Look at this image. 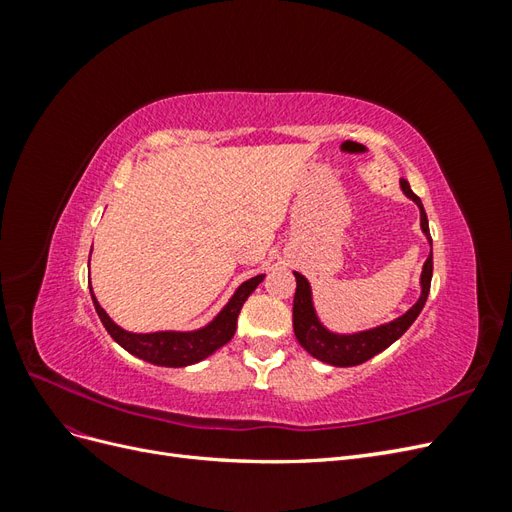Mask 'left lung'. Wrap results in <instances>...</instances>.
Masks as SVG:
<instances>
[{
    "label": "left lung",
    "mask_w": 512,
    "mask_h": 512,
    "mask_svg": "<svg viewBox=\"0 0 512 512\" xmlns=\"http://www.w3.org/2000/svg\"><path fill=\"white\" fill-rule=\"evenodd\" d=\"M401 190L404 194L414 200L418 211H421V230L427 237L431 245V235H429V222H427V213L423 209L421 198H418L412 190L410 183L401 179L399 181ZM294 277H297V292H294V303H292V327L294 335H297L299 344L314 356V359L333 365V367H354L369 361L371 356L380 354L382 350L389 348L393 342L404 335L410 324L418 318V314L423 312L425 301L429 297V286H431V273H433V252H429L423 273H421V297L408 309L406 314H401L399 318L378 324L374 329H365V331H356V333H335L327 329L322 324V320L316 314L314 307V297H312V286H309L307 277L292 271Z\"/></svg>",
    "instance_id": "obj_1"
}]
</instances>
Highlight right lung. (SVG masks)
Wrapping results in <instances>:
<instances>
[{
  "instance_id": "add662e5",
  "label": "right lung",
  "mask_w": 512,
  "mask_h": 512,
  "mask_svg": "<svg viewBox=\"0 0 512 512\" xmlns=\"http://www.w3.org/2000/svg\"><path fill=\"white\" fill-rule=\"evenodd\" d=\"M262 280H265V275H256V277H250L247 282H243L235 290V294L228 299V303L220 309V314L211 322H207L205 327L194 329V331H156V333L126 331L104 312L102 305L96 299L94 288H91V280H89V292H91V301H94L96 312L104 324V329L123 350H128L130 354L138 356V359L160 365V367H188L207 359V356H211L215 350H220L224 344L230 342L232 335L237 331V318L243 303Z\"/></svg>"
}]
</instances>
